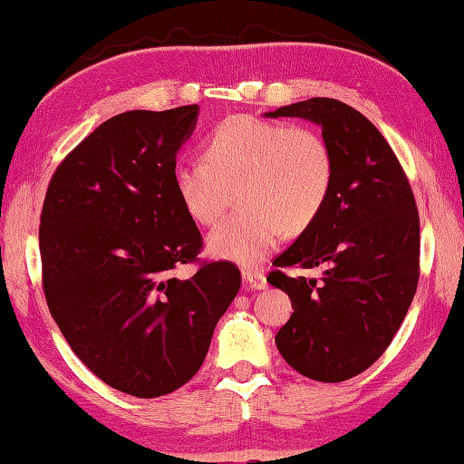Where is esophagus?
<instances>
[{"label":"esophagus","mask_w":464,"mask_h":464,"mask_svg":"<svg viewBox=\"0 0 464 464\" xmlns=\"http://www.w3.org/2000/svg\"><path fill=\"white\" fill-rule=\"evenodd\" d=\"M243 280H246V288L249 290H262L268 286V282H266V276L260 270H243Z\"/></svg>","instance_id":"1"}]
</instances>
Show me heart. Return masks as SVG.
Here are the masks:
<instances>
[{"instance_id":"heart-1","label":"heart","mask_w":464,"mask_h":464,"mask_svg":"<svg viewBox=\"0 0 464 464\" xmlns=\"http://www.w3.org/2000/svg\"><path fill=\"white\" fill-rule=\"evenodd\" d=\"M204 160H178L171 182L188 217L218 221L235 190L239 210L208 237L210 254L254 266L276 247L282 231L298 235L317 221L334 190L335 161L309 127L237 114L204 143Z\"/></svg>"}]
</instances>
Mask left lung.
Listing matches in <instances>:
<instances>
[{
	"mask_svg": "<svg viewBox=\"0 0 464 464\" xmlns=\"http://www.w3.org/2000/svg\"><path fill=\"white\" fill-rule=\"evenodd\" d=\"M268 116L321 124L335 161L324 213L272 262L268 282L295 313L276 334L282 358L319 382L364 372L401 327L420 280V213L405 171L379 129L334 98L296 102ZM324 268L321 279L286 269Z\"/></svg>",
	"mask_w": 464,
	"mask_h": 464,
	"instance_id": "obj_1",
	"label": "left lung"
}]
</instances>
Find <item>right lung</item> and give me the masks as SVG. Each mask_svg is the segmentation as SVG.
<instances>
[{"instance_id":"1","label":"right lung","mask_w":464,"mask_h":464,"mask_svg":"<svg viewBox=\"0 0 464 464\" xmlns=\"http://www.w3.org/2000/svg\"><path fill=\"white\" fill-rule=\"evenodd\" d=\"M198 106L130 110L90 132L46 188L43 290L61 334L98 379L129 395H168L198 372L239 293L233 262H207L171 182ZM179 263H196L182 281Z\"/></svg>"}]
</instances>
